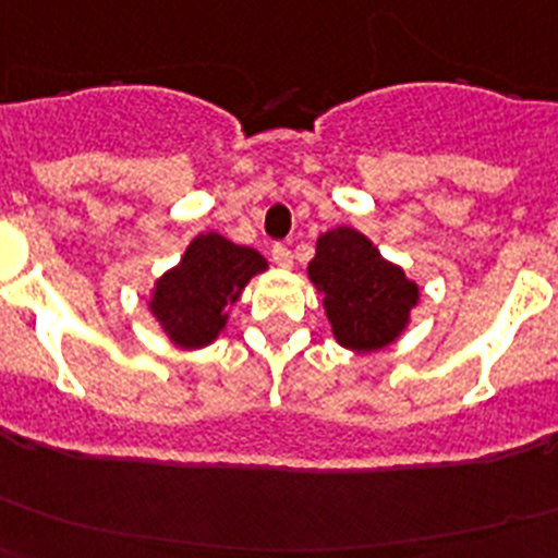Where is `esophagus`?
<instances>
[{"label": "esophagus", "mask_w": 558, "mask_h": 558, "mask_svg": "<svg viewBox=\"0 0 558 558\" xmlns=\"http://www.w3.org/2000/svg\"><path fill=\"white\" fill-rule=\"evenodd\" d=\"M270 257H274V263L279 265V268H290V265H293V252H290L288 243H274V246H270Z\"/></svg>", "instance_id": "34e87169"}]
</instances>
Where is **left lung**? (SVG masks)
I'll use <instances>...</instances> for the list:
<instances>
[{"label": "left lung", "instance_id": "1", "mask_svg": "<svg viewBox=\"0 0 558 558\" xmlns=\"http://www.w3.org/2000/svg\"><path fill=\"white\" fill-rule=\"evenodd\" d=\"M310 279L326 293L333 337L353 350H378L400 337L418 288L402 268L386 263L378 248L350 227L317 241Z\"/></svg>", "mask_w": 558, "mask_h": 558}]
</instances>
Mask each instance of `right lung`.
I'll list each match as a JSON object with an SVG mask.
<instances>
[{
	"mask_svg": "<svg viewBox=\"0 0 558 558\" xmlns=\"http://www.w3.org/2000/svg\"><path fill=\"white\" fill-rule=\"evenodd\" d=\"M259 270H265L259 252L208 232L194 238L178 268L158 279L150 310L174 342L203 348L225 328L227 306Z\"/></svg>",
	"mask_w": 558,
	"mask_h": 558,
	"instance_id": "right-lung-1",
	"label": "right lung"
}]
</instances>
